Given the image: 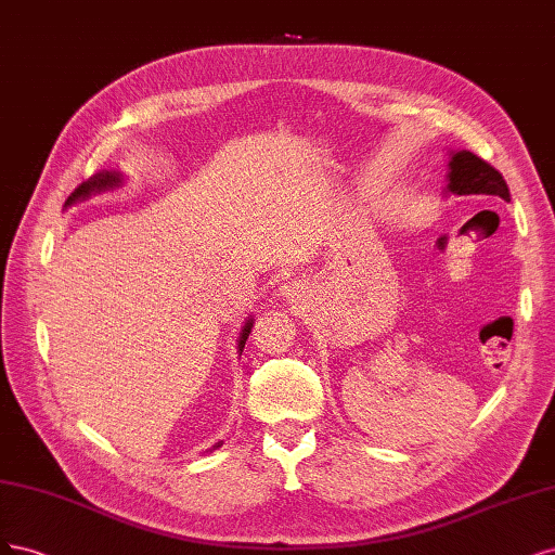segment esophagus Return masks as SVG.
Returning <instances> with one entry per match:
<instances>
[{
    "instance_id": "34e87169",
    "label": "esophagus",
    "mask_w": 555,
    "mask_h": 555,
    "mask_svg": "<svg viewBox=\"0 0 555 555\" xmlns=\"http://www.w3.org/2000/svg\"><path fill=\"white\" fill-rule=\"evenodd\" d=\"M281 293H283V297H299V283L297 281H291L288 285H283L281 288Z\"/></svg>"
}]
</instances>
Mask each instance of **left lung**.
I'll return each instance as SVG.
<instances>
[{
    "label": "left lung",
    "mask_w": 555,
    "mask_h": 555,
    "mask_svg": "<svg viewBox=\"0 0 555 555\" xmlns=\"http://www.w3.org/2000/svg\"><path fill=\"white\" fill-rule=\"evenodd\" d=\"M450 172H447V193L454 195H498L509 201V189L493 166L477 154L461 150L450 154Z\"/></svg>",
    "instance_id": "1"
}]
</instances>
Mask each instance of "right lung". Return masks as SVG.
<instances>
[{"label": "right lung", "mask_w": 555, "mask_h": 555, "mask_svg": "<svg viewBox=\"0 0 555 555\" xmlns=\"http://www.w3.org/2000/svg\"><path fill=\"white\" fill-rule=\"evenodd\" d=\"M121 172H115V170H101V172H96V175H92L89 177L87 182H82L74 193L68 195L66 198V203H64V207H70V205H76V203H82V201H87V198H92V195H96V193H103V191H111V189H117V186H121ZM251 327H254V320L248 318L246 320V325L242 327V334H240V341H237V350L242 352L244 350V344H246V338H248V334H251ZM223 444V440H219L217 444H211L207 452H214V450H219V447Z\"/></svg>", "instance_id": "right-lung-1"}]
</instances>
